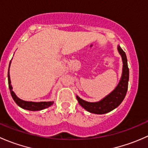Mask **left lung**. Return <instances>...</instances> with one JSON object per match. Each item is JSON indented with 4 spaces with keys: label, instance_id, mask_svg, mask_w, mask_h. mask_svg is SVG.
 Wrapping results in <instances>:
<instances>
[{
    "label": "left lung",
    "instance_id": "8db88e82",
    "mask_svg": "<svg viewBox=\"0 0 148 148\" xmlns=\"http://www.w3.org/2000/svg\"><path fill=\"white\" fill-rule=\"evenodd\" d=\"M117 49L122 56V77L115 89L104 99L97 102H89L83 100L78 96L77 99L79 104L84 108L86 111L91 113L97 114H102L110 112L117 108L125 99L128 88L129 81V68L127 66V59L125 51L121 49L120 46H117Z\"/></svg>",
    "mask_w": 148,
    "mask_h": 148
}]
</instances>
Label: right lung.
<instances>
[{
  "label": "right lung",
  "instance_id": "obj_1",
  "mask_svg": "<svg viewBox=\"0 0 148 148\" xmlns=\"http://www.w3.org/2000/svg\"><path fill=\"white\" fill-rule=\"evenodd\" d=\"M11 61L10 62L9 67H8V86H9V89L10 92L12 97L15 102L18 104L20 107L24 109V110H29V111H39V110H44L47 107H50L51 105L53 104V102H28V101H24L23 99H21L20 98L18 97L13 91V87L11 86V82L10 79L9 74V68Z\"/></svg>",
  "mask_w": 148,
  "mask_h": 148
}]
</instances>
